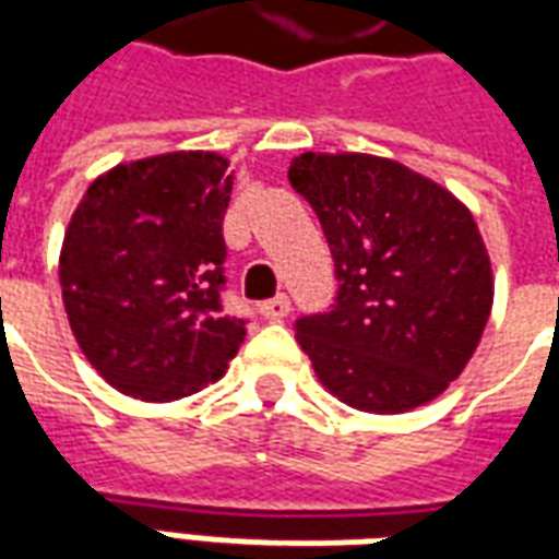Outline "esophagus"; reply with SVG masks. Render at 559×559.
Masks as SVG:
<instances>
[{
    "instance_id": "esophagus-1",
    "label": "esophagus",
    "mask_w": 559,
    "mask_h": 559,
    "mask_svg": "<svg viewBox=\"0 0 559 559\" xmlns=\"http://www.w3.org/2000/svg\"><path fill=\"white\" fill-rule=\"evenodd\" d=\"M260 314L266 317V320H284V317L290 314V299L281 293L275 299H269V302L260 305Z\"/></svg>"
}]
</instances>
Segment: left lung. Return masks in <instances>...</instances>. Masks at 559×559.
Segmentation results:
<instances>
[{"label":"left lung","instance_id":"obj_1","mask_svg":"<svg viewBox=\"0 0 559 559\" xmlns=\"http://www.w3.org/2000/svg\"><path fill=\"white\" fill-rule=\"evenodd\" d=\"M287 179L311 203L335 260L329 314L296 341L353 411L407 413L467 368L491 317L493 272L469 209L399 160L302 152Z\"/></svg>","mask_w":559,"mask_h":559}]
</instances>
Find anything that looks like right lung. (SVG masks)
<instances>
[{"mask_svg":"<svg viewBox=\"0 0 559 559\" xmlns=\"http://www.w3.org/2000/svg\"><path fill=\"white\" fill-rule=\"evenodd\" d=\"M227 167L200 148L116 164L71 215L59 254L68 323L122 395H194L242 347L245 320L221 308Z\"/></svg>","mask_w":559,"mask_h":559,"instance_id":"add662e5","label":"right lung"}]
</instances>
